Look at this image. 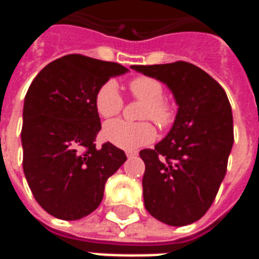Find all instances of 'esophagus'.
Returning a JSON list of instances; mask_svg holds the SVG:
<instances>
[{"label": "esophagus", "instance_id": "1", "mask_svg": "<svg viewBox=\"0 0 259 259\" xmlns=\"http://www.w3.org/2000/svg\"><path fill=\"white\" fill-rule=\"evenodd\" d=\"M126 155H127V158H133L137 155V151H126Z\"/></svg>", "mask_w": 259, "mask_h": 259}]
</instances>
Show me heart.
Here are the masks:
<instances>
[{"mask_svg":"<svg viewBox=\"0 0 259 259\" xmlns=\"http://www.w3.org/2000/svg\"><path fill=\"white\" fill-rule=\"evenodd\" d=\"M132 94L144 102L141 109V119H152L159 126H168L174 120V109L163 100L162 84L158 80L147 76L136 77L130 81ZM123 105L116 81L108 80L100 85L94 97V107L101 118H112L118 115ZM104 140L123 150H137L147 146L157 137V130L148 122H126L123 119H115L107 122L102 127Z\"/></svg>","mask_w":259,"mask_h":259,"instance_id":"heart-1","label":"heart"}]
</instances>
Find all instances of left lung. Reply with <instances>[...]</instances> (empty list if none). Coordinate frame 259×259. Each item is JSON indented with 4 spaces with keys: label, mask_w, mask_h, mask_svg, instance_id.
I'll return each instance as SVG.
<instances>
[{
    "label": "left lung",
    "mask_w": 259,
    "mask_h": 259,
    "mask_svg": "<svg viewBox=\"0 0 259 259\" xmlns=\"http://www.w3.org/2000/svg\"><path fill=\"white\" fill-rule=\"evenodd\" d=\"M132 69L166 84L178 105L166 137L140 151L146 209L169 226L190 225L209 209L226 175L233 147L230 102L217 80L189 62Z\"/></svg>",
    "instance_id": "8db88e82"
}]
</instances>
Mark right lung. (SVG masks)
I'll list each match as a JSON object with an SVG mask.
<instances>
[{"mask_svg":"<svg viewBox=\"0 0 259 259\" xmlns=\"http://www.w3.org/2000/svg\"><path fill=\"white\" fill-rule=\"evenodd\" d=\"M129 72L115 62L65 55L31 81L23 104V172L50 215L77 221L97 209L104 187L126 161L111 143L97 148L101 120L94 107L100 85Z\"/></svg>","mask_w":259,"mask_h":259,"instance_id":"right-lung-1","label":"right lung"}]
</instances>
